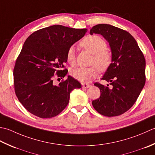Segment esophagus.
Returning <instances> with one entry per match:
<instances>
[{"label": "esophagus", "mask_w": 155, "mask_h": 155, "mask_svg": "<svg viewBox=\"0 0 155 155\" xmlns=\"http://www.w3.org/2000/svg\"><path fill=\"white\" fill-rule=\"evenodd\" d=\"M81 86H82V87H84V88H87V87H89L90 86V84H81Z\"/></svg>", "instance_id": "34e87169"}]
</instances>
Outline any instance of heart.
<instances>
[{"mask_svg":"<svg viewBox=\"0 0 155 155\" xmlns=\"http://www.w3.org/2000/svg\"><path fill=\"white\" fill-rule=\"evenodd\" d=\"M106 41L97 35L85 37L80 42V46L93 54L91 64L96 65L90 68H75L71 71V76L81 83H88L97 76L100 69L104 71L108 69L112 61V53L106 48ZM66 59L71 65L75 64V53L73 47L68 50Z\"/></svg>","mask_w":155,"mask_h":155,"instance_id":"b5f03b06","label":"heart"}]
</instances>
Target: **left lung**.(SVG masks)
<instances>
[{
	"mask_svg": "<svg viewBox=\"0 0 155 155\" xmlns=\"http://www.w3.org/2000/svg\"><path fill=\"white\" fill-rule=\"evenodd\" d=\"M100 34L109 42L112 61L102 80L110 82L104 85L96 82L100 97L92 101L94 109L103 116H120L134 105L146 81L143 53L131 35L125 30L108 24L94 26L90 34Z\"/></svg>",
	"mask_w": 155,
	"mask_h": 155,
	"instance_id": "1",
	"label": "left lung"
}]
</instances>
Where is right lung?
Listing matches in <instances>:
<instances>
[{"instance_id":"add662e5","label":"right lung","mask_w":155,"mask_h":155,"mask_svg":"<svg viewBox=\"0 0 155 155\" xmlns=\"http://www.w3.org/2000/svg\"><path fill=\"white\" fill-rule=\"evenodd\" d=\"M87 29L55 25L35 31L25 41L13 69L15 91L25 108L41 118L58 116L68 106L70 92L81 84L68 75L58 86L55 77L64 78L66 53Z\"/></svg>"}]
</instances>
